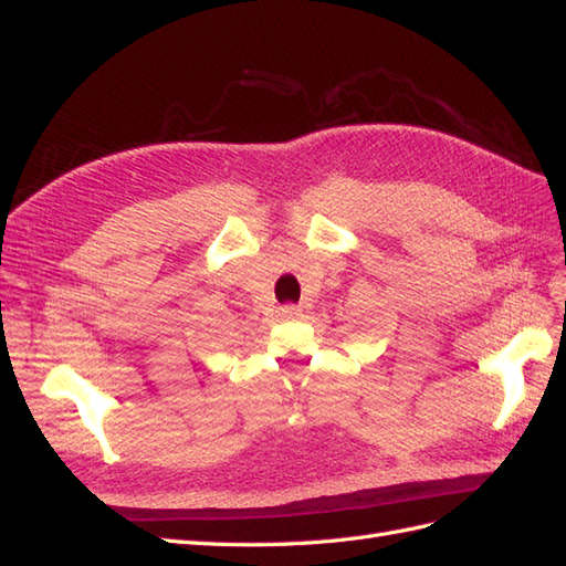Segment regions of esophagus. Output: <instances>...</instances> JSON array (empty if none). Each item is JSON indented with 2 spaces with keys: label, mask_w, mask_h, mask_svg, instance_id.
Here are the masks:
<instances>
[{
  "label": "esophagus",
  "mask_w": 566,
  "mask_h": 566,
  "mask_svg": "<svg viewBox=\"0 0 566 566\" xmlns=\"http://www.w3.org/2000/svg\"><path fill=\"white\" fill-rule=\"evenodd\" d=\"M280 315L286 317V321H292V317H298V315H301V308L294 306V303H286V306L280 308Z\"/></svg>",
  "instance_id": "obj_1"
}]
</instances>
